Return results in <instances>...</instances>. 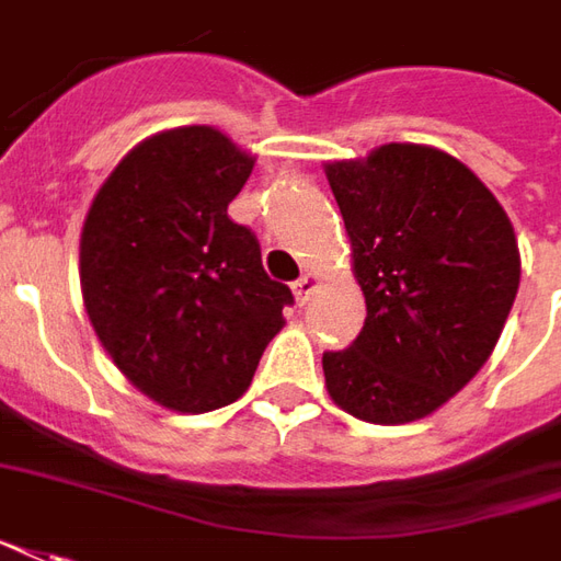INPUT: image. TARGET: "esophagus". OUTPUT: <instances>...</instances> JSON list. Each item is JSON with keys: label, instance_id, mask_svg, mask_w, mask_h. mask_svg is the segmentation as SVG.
I'll return each instance as SVG.
<instances>
[{"label": "esophagus", "instance_id": "esophagus-1", "mask_svg": "<svg viewBox=\"0 0 561 561\" xmlns=\"http://www.w3.org/2000/svg\"><path fill=\"white\" fill-rule=\"evenodd\" d=\"M318 289V274H302L296 284H293V293H296V302L305 305L311 299V293Z\"/></svg>", "mask_w": 561, "mask_h": 561}]
</instances>
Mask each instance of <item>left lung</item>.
Segmentation results:
<instances>
[{"label":"left lung","mask_w":561,"mask_h":561,"mask_svg":"<svg viewBox=\"0 0 561 561\" xmlns=\"http://www.w3.org/2000/svg\"><path fill=\"white\" fill-rule=\"evenodd\" d=\"M366 296L360 335L323 354L327 391L354 419L405 424L465 388L519 289L504 207L449 152L388 142L327 164Z\"/></svg>","instance_id":"left-lung-1"}]
</instances>
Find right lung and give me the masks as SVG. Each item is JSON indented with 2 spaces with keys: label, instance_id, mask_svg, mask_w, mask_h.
<instances>
[{
  "label": "right lung",
  "instance_id": "right-lung-1",
  "mask_svg": "<svg viewBox=\"0 0 561 561\" xmlns=\"http://www.w3.org/2000/svg\"><path fill=\"white\" fill-rule=\"evenodd\" d=\"M256 158L216 127L134 146L84 216V311L112 363L173 412L234 403L293 305L229 204Z\"/></svg>",
  "mask_w": 561,
  "mask_h": 561
}]
</instances>
